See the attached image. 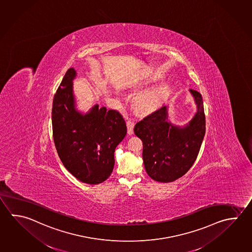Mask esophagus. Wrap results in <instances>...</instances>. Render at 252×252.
Segmentation results:
<instances>
[{"label": "esophagus", "mask_w": 252, "mask_h": 252, "mask_svg": "<svg viewBox=\"0 0 252 252\" xmlns=\"http://www.w3.org/2000/svg\"><path fill=\"white\" fill-rule=\"evenodd\" d=\"M126 126H127V133L128 134H133V126H134V123L131 120H127L126 121Z\"/></svg>", "instance_id": "esophagus-1"}]
</instances>
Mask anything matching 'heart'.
Listing matches in <instances>:
<instances>
[{
	"label": "heart",
	"instance_id": "1",
	"mask_svg": "<svg viewBox=\"0 0 252 252\" xmlns=\"http://www.w3.org/2000/svg\"><path fill=\"white\" fill-rule=\"evenodd\" d=\"M167 88L166 86L146 91L138 96L135 100L137 109L142 112H150L157 109L166 98Z\"/></svg>",
	"mask_w": 252,
	"mask_h": 252
}]
</instances>
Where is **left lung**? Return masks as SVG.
<instances>
[{
  "label": "left lung",
  "mask_w": 252,
  "mask_h": 252,
  "mask_svg": "<svg viewBox=\"0 0 252 252\" xmlns=\"http://www.w3.org/2000/svg\"><path fill=\"white\" fill-rule=\"evenodd\" d=\"M197 112L190 122L181 127L169 122L167 107L148 115L136 123L134 133L143 141L145 170L153 180L176 181L193 165L206 132L204 107L201 94L190 89Z\"/></svg>",
  "instance_id": "left-lung-1"
}]
</instances>
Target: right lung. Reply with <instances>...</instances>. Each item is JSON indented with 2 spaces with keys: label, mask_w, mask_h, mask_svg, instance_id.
<instances>
[{
  "label": "right lung",
  "mask_w": 252,
  "mask_h": 252,
  "mask_svg": "<svg viewBox=\"0 0 252 252\" xmlns=\"http://www.w3.org/2000/svg\"><path fill=\"white\" fill-rule=\"evenodd\" d=\"M76 76L69 68L54 95L53 140L68 172L83 183L98 185L112 173L115 150L126 134V125L119 111L98 104L86 114L77 111L73 94Z\"/></svg>",
  "instance_id": "obj_1"
}]
</instances>
